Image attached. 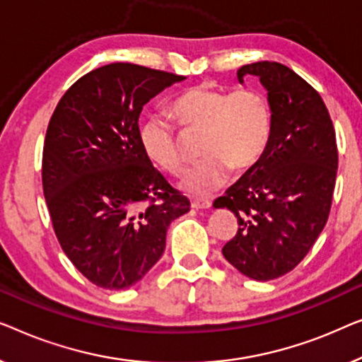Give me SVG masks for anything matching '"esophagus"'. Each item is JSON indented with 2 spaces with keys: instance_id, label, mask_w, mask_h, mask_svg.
Instances as JSON below:
<instances>
[{
  "instance_id": "1",
  "label": "esophagus",
  "mask_w": 362,
  "mask_h": 362,
  "mask_svg": "<svg viewBox=\"0 0 362 362\" xmlns=\"http://www.w3.org/2000/svg\"><path fill=\"white\" fill-rule=\"evenodd\" d=\"M192 206L197 210H210L211 202L205 200V198H195V200H192Z\"/></svg>"
}]
</instances>
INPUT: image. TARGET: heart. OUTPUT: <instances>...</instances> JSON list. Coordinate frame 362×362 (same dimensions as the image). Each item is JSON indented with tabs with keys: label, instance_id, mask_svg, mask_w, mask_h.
Returning <instances> with one entry per match:
<instances>
[{
	"label": "heart",
	"instance_id": "obj_1",
	"mask_svg": "<svg viewBox=\"0 0 362 362\" xmlns=\"http://www.w3.org/2000/svg\"><path fill=\"white\" fill-rule=\"evenodd\" d=\"M172 113L183 128L202 131L205 157L183 177L180 185L192 195H206L226 182L230 170L243 174L257 164L272 132V113L266 95L252 86L228 91L202 83L177 96ZM139 141L146 156L169 174L185 169L179 139L162 116L142 123Z\"/></svg>",
	"mask_w": 362,
	"mask_h": 362
}]
</instances>
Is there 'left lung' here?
I'll return each mask as SVG.
<instances>
[{
    "instance_id": "1",
    "label": "left lung",
    "mask_w": 362,
    "mask_h": 362,
    "mask_svg": "<svg viewBox=\"0 0 362 362\" xmlns=\"http://www.w3.org/2000/svg\"><path fill=\"white\" fill-rule=\"evenodd\" d=\"M244 75H256L266 86L271 139L215 208L238 218V231L223 247L226 261L254 281H272L298 266L327 225L338 146L322 96L292 69L256 62L238 70L241 83Z\"/></svg>"
}]
</instances>
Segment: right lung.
I'll return each mask as SVG.
<instances>
[{
  "mask_svg": "<svg viewBox=\"0 0 362 362\" xmlns=\"http://www.w3.org/2000/svg\"><path fill=\"white\" fill-rule=\"evenodd\" d=\"M183 78L128 62L103 65L65 91L49 121L45 203L64 252L96 287L139 282L164 252L170 221L190 210L139 141L142 106Z\"/></svg>",
  "mask_w": 362,
  "mask_h": 362,
  "instance_id": "obj_1",
  "label": "right lung"
}]
</instances>
